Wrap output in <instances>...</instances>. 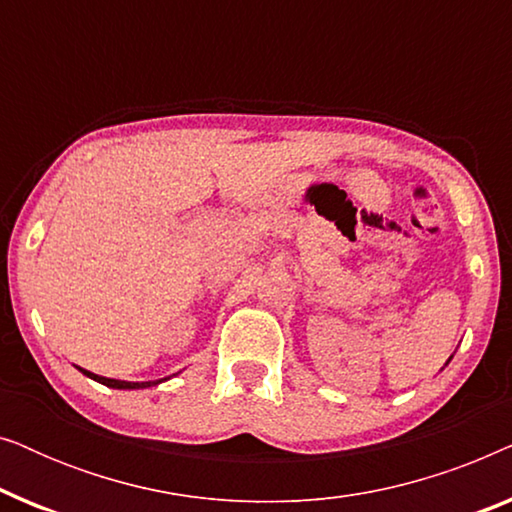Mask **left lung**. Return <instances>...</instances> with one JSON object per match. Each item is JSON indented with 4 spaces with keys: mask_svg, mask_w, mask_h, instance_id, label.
I'll list each match as a JSON object with an SVG mask.
<instances>
[{
    "mask_svg": "<svg viewBox=\"0 0 512 512\" xmlns=\"http://www.w3.org/2000/svg\"><path fill=\"white\" fill-rule=\"evenodd\" d=\"M450 359H452V356H450ZM450 359H447V363H450Z\"/></svg>",
    "mask_w": 512,
    "mask_h": 512,
    "instance_id": "obj_1",
    "label": "left lung"
}]
</instances>
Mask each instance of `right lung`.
<instances>
[{"label": "right lung", "instance_id": "1", "mask_svg": "<svg viewBox=\"0 0 512 512\" xmlns=\"http://www.w3.org/2000/svg\"><path fill=\"white\" fill-rule=\"evenodd\" d=\"M83 375L90 377V380L100 382L104 384V387H111V389H146V387H156V384H160L163 380H151V382H125V380H114V377H102V375H95L90 373V370H83L79 368ZM167 380V377H165Z\"/></svg>", "mask_w": 512, "mask_h": 512}]
</instances>
